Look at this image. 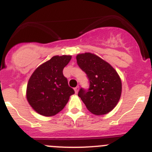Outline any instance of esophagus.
Here are the masks:
<instances>
[{"label": "esophagus", "instance_id": "1", "mask_svg": "<svg viewBox=\"0 0 152 152\" xmlns=\"http://www.w3.org/2000/svg\"><path fill=\"white\" fill-rule=\"evenodd\" d=\"M74 90H75V94H77V92H78V91H79V87H78V86H77L76 88H74Z\"/></svg>", "mask_w": 152, "mask_h": 152}]
</instances>
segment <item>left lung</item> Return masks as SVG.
<instances>
[{
	"label": "left lung",
	"instance_id": "1",
	"mask_svg": "<svg viewBox=\"0 0 152 152\" xmlns=\"http://www.w3.org/2000/svg\"><path fill=\"white\" fill-rule=\"evenodd\" d=\"M76 59L90 82L88 91L80 88L78 96L93 114L100 116L110 113L121 96V79L116 71L101 58L90 52L78 54Z\"/></svg>",
	"mask_w": 152,
	"mask_h": 152
}]
</instances>
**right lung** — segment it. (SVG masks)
Listing matches in <instances>:
<instances>
[{
	"label": "right lung",
	"mask_w": 152,
	"mask_h": 152,
	"mask_svg": "<svg viewBox=\"0 0 152 152\" xmlns=\"http://www.w3.org/2000/svg\"><path fill=\"white\" fill-rule=\"evenodd\" d=\"M72 56H56L34 71L26 88V99L40 115L55 116L65 107L75 91L63 75V69Z\"/></svg>",
	"instance_id": "right-lung-1"
}]
</instances>
